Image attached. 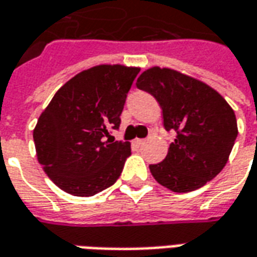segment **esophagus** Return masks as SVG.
Returning a JSON list of instances; mask_svg holds the SVG:
<instances>
[{
	"mask_svg": "<svg viewBox=\"0 0 257 257\" xmlns=\"http://www.w3.org/2000/svg\"><path fill=\"white\" fill-rule=\"evenodd\" d=\"M145 139H135L134 145L135 146H142V145H145Z\"/></svg>",
	"mask_w": 257,
	"mask_h": 257,
	"instance_id": "obj_1",
	"label": "esophagus"
}]
</instances>
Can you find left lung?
Returning a JSON list of instances; mask_svg holds the SVG:
<instances>
[{"label": "left lung", "mask_w": 257, "mask_h": 257, "mask_svg": "<svg viewBox=\"0 0 257 257\" xmlns=\"http://www.w3.org/2000/svg\"><path fill=\"white\" fill-rule=\"evenodd\" d=\"M163 110L164 128L175 132L166 159L149 166L160 185L177 193L202 188L228 161L238 126L234 110L203 82L170 68L153 66L136 80Z\"/></svg>", "instance_id": "left-lung-1"}]
</instances>
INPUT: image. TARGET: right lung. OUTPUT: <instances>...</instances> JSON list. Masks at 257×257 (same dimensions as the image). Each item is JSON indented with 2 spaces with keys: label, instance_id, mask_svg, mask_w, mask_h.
<instances>
[{
  "label": "right lung",
  "instance_id": "right-lung-1",
  "mask_svg": "<svg viewBox=\"0 0 257 257\" xmlns=\"http://www.w3.org/2000/svg\"><path fill=\"white\" fill-rule=\"evenodd\" d=\"M139 68L97 65L78 73L54 94L37 121V160L58 188L93 196L115 184L131 143L114 141L126 94Z\"/></svg>",
  "mask_w": 257,
  "mask_h": 257
}]
</instances>
